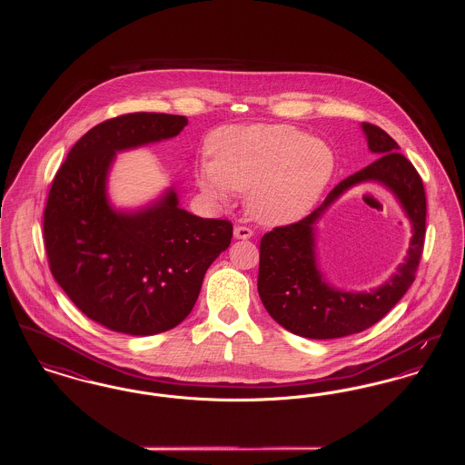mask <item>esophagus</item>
Returning <instances> with one entry per match:
<instances>
[{"label":"esophagus","mask_w":465,"mask_h":465,"mask_svg":"<svg viewBox=\"0 0 465 465\" xmlns=\"http://www.w3.org/2000/svg\"><path fill=\"white\" fill-rule=\"evenodd\" d=\"M233 237H235V239H242V241H245V239H251V237H252V230H251L249 226H242V224H239V226H235V228H233Z\"/></svg>","instance_id":"34e87169"}]
</instances>
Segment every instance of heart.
<instances>
[{
	"label": "heart",
	"instance_id": "1",
	"mask_svg": "<svg viewBox=\"0 0 465 465\" xmlns=\"http://www.w3.org/2000/svg\"><path fill=\"white\" fill-rule=\"evenodd\" d=\"M213 160L200 165L202 190L216 200L249 192L260 222L282 224L303 218L334 173L332 150L284 124L223 127L209 141Z\"/></svg>",
	"mask_w": 465,
	"mask_h": 465
}]
</instances>
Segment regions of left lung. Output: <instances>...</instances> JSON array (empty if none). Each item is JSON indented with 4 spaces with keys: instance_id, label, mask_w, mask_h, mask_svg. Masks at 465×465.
Instances as JSON below:
<instances>
[{
    "instance_id": "8db88e82",
    "label": "left lung",
    "mask_w": 465,
    "mask_h": 465,
    "mask_svg": "<svg viewBox=\"0 0 465 465\" xmlns=\"http://www.w3.org/2000/svg\"><path fill=\"white\" fill-rule=\"evenodd\" d=\"M362 129L370 150L380 155L375 162L338 183L309 216L275 226L260 242V298L272 319L298 336L328 340L371 328L404 296L419 270L427 214L420 174L383 129L368 122ZM364 180H378L397 193L414 224V239L407 262L391 282L371 293H345L326 285L316 270L312 223L345 189Z\"/></svg>"
}]
</instances>
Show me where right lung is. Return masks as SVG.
Masks as SVG:
<instances>
[{
	"mask_svg": "<svg viewBox=\"0 0 465 465\" xmlns=\"http://www.w3.org/2000/svg\"><path fill=\"white\" fill-rule=\"evenodd\" d=\"M186 124L165 113L110 118L80 137L52 181L44 213L50 272L78 309L113 331L176 328L207 268L232 242V223L186 213L173 190L133 214L113 211L106 199L116 152L174 137Z\"/></svg>",
	"mask_w": 465,
	"mask_h": 465,
	"instance_id": "1",
	"label": "right lung"
}]
</instances>
